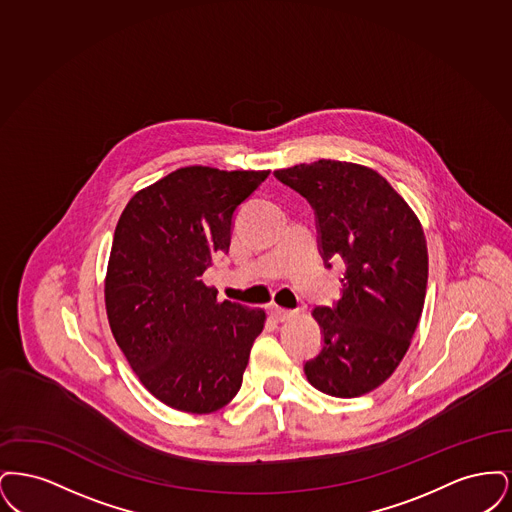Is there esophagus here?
Listing matches in <instances>:
<instances>
[{
    "instance_id": "esophagus-1",
    "label": "esophagus",
    "mask_w": 512,
    "mask_h": 512,
    "mask_svg": "<svg viewBox=\"0 0 512 512\" xmlns=\"http://www.w3.org/2000/svg\"><path fill=\"white\" fill-rule=\"evenodd\" d=\"M268 313L276 322H286V320L295 317V311H288V309H282V307H276V305H270Z\"/></svg>"
}]
</instances>
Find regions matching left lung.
I'll return each mask as SVG.
<instances>
[{"mask_svg": "<svg viewBox=\"0 0 512 512\" xmlns=\"http://www.w3.org/2000/svg\"><path fill=\"white\" fill-rule=\"evenodd\" d=\"M317 213L324 261L341 257V299L318 307L324 343L305 363L322 393L349 399L382 386L403 361L424 309L428 247L411 205L372 169L318 159L274 171Z\"/></svg>", "mask_w": 512, "mask_h": 512, "instance_id": "8db88e82", "label": "left lung"}]
</instances>
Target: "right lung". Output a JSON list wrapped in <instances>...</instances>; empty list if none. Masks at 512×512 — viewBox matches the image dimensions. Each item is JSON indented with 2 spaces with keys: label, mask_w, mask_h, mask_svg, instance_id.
I'll return each instance as SVG.
<instances>
[{
  "label": "right lung",
  "mask_w": 512,
  "mask_h": 512,
  "mask_svg": "<svg viewBox=\"0 0 512 512\" xmlns=\"http://www.w3.org/2000/svg\"><path fill=\"white\" fill-rule=\"evenodd\" d=\"M268 171L192 165L132 195L117 222L105 309L128 365L182 413H215L242 386L263 309L217 301L201 276L230 247L236 207Z\"/></svg>",
  "instance_id": "1"
}]
</instances>
